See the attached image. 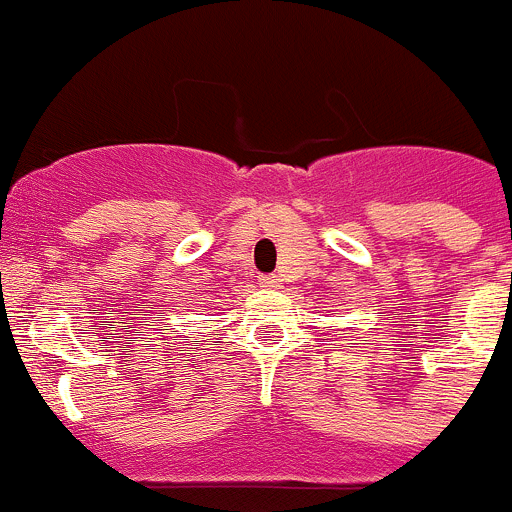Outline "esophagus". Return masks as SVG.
Listing matches in <instances>:
<instances>
[{
  "mask_svg": "<svg viewBox=\"0 0 512 512\" xmlns=\"http://www.w3.org/2000/svg\"><path fill=\"white\" fill-rule=\"evenodd\" d=\"M260 287H265V289H280V280H277V277H272V275H262V277H260Z\"/></svg>",
  "mask_w": 512,
  "mask_h": 512,
  "instance_id": "1",
  "label": "esophagus"
}]
</instances>
